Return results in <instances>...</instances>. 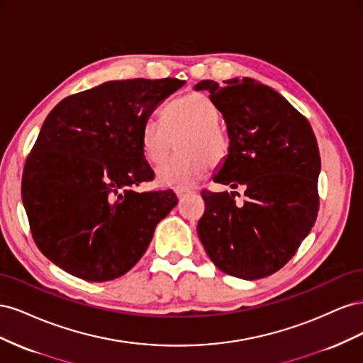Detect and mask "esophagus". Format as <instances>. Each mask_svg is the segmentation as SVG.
<instances>
[{
    "label": "esophagus",
    "instance_id": "1",
    "mask_svg": "<svg viewBox=\"0 0 363 363\" xmlns=\"http://www.w3.org/2000/svg\"><path fill=\"white\" fill-rule=\"evenodd\" d=\"M192 192H194V191H192V189H188V188H180V189L175 191V194H177L179 199H183V196L189 195V194H192Z\"/></svg>",
    "mask_w": 363,
    "mask_h": 363
}]
</instances>
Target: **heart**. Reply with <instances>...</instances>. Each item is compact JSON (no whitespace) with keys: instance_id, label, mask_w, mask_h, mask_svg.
I'll list each match as a JSON object with an SVG mask.
<instances>
[{"instance_id":"b5f03b06","label":"heart","mask_w":363,"mask_h":363,"mask_svg":"<svg viewBox=\"0 0 363 363\" xmlns=\"http://www.w3.org/2000/svg\"><path fill=\"white\" fill-rule=\"evenodd\" d=\"M162 119L148 118L140 130L142 155L155 167L169 157L172 138L182 135L180 155L157 172L162 184H188L228 156L232 139L218 124L219 108L208 96L196 92L179 96L163 108Z\"/></svg>"}]
</instances>
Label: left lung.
<instances>
[{
  "label": "left lung",
  "instance_id": "8db88e82",
  "mask_svg": "<svg viewBox=\"0 0 363 363\" xmlns=\"http://www.w3.org/2000/svg\"><path fill=\"white\" fill-rule=\"evenodd\" d=\"M195 89L211 92L232 139L213 182L245 189L244 204L235 192L201 191V244L228 276H271L294 257L316 221L321 159L313 130L280 94L251 79L203 80Z\"/></svg>",
  "mask_w": 363,
  "mask_h": 363
}]
</instances>
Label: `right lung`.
<instances>
[{
  "instance_id": "1",
  "label": "right lung",
  "mask_w": 363,
  "mask_h": 363,
  "mask_svg": "<svg viewBox=\"0 0 363 363\" xmlns=\"http://www.w3.org/2000/svg\"><path fill=\"white\" fill-rule=\"evenodd\" d=\"M184 84L177 79L107 82L52 108L27 156L21 195L33 240L71 276L108 281L147 251L179 203L172 189L138 192L155 172L140 130Z\"/></svg>"
}]
</instances>
